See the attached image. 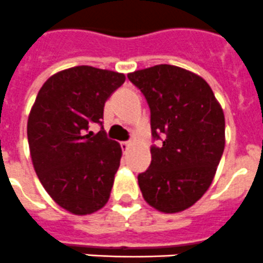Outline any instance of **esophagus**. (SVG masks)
<instances>
[{
	"label": "esophagus",
	"mask_w": 263,
	"mask_h": 263,
	"mask_svg": "<svg viewBox=\"0 0 263 263\" xmlns=\"http://www.w3.org/2000/svg\"><path fill=\"white\" fill-rule=\"evenodd\" d=\"M130 147V142H121V148H122V152L126 153Z\"/></svg>",
	"instance_id": "obj_1"
}]
</instances>
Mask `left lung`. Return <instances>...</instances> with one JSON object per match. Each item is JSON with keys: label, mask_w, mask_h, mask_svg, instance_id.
Segmentation results:
<instances>
[{"label": "left lung", "mask_w": 263, "mask_h": 263, "mask_svg": "<svg viewBox=\"0 0 263 263\" xmlns=\"http://www.w3.org/2000/svg\"><path fill=\"white\" fill-rule=\"evenodd\" d=\"M150 108L152 163L138 175L143 199L159 212L194 205L212 184L225 147V118L203 78L159 64L127 75Z\"/></svg>", "instance_id": "obj_1"}]
</instances>
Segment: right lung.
Masks as SVG:
<instances>
[{
  "instance_id": "1",
  "label": "right lung",
  "mask_w": 263,
  "mask_h": 263,
  "mask_svg": "<svg viewBox=\"0 0 263 263\" xmlns=\"http://www.w3.org/2000/svg\"><path fill=\"white\" fill-rule=\"evenodd\" d=\"M125 75L90 66L60 71L39 89L27 120L32 166L52 200L73 215H90L109 200L120 167V143L95 134L105 101Z\"/></svg>"
}]
</instances>
